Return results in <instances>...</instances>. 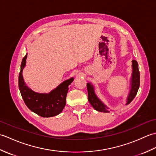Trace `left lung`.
<instances>
[{
	"mask_svg": "<svg viewBox=\"0 0 156 156\" xmlns=\"http://www.w3.org/2000/svg\"><path fill=\"white\" fill-rule=\"evenodd\" d=\"M132 62H133V64H132V66H133V74H132L131 78V88L127 98V105L130 103L133 100V98L137 93L140 84V71H139L138 63L135 59H133ZM87 87L88 90V99L89 102L92 106V107L99 112H108V108L96 96L93 87L90 83H87Z\"/></svg>",
	"mask_w": 156,
	"mask_h": 156,
	"instance_id": "left-lung-1",
	"label": "left lung"
}]
</instances>
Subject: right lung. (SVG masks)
<instances>
[{"label": "right lung", "mask_w": 156, "mask_h": 156, "mask_svg": "<svg viewBox=\"0 0 156 156\" xmlns=\"http://www.w3.org/2000/svg\"><path fill=\"white\" fill-rule=\"evenodd\" d=\"M27 54L22 59L19 75V88L21 97L27 107L42 117H51L60 113L66 105L68 86L74 80L73 78L62 82L48 94H39L31 90L25 85L22 72L26 64Z\"/></svg>", "instance_id": "obj_1"}]
</instances>
